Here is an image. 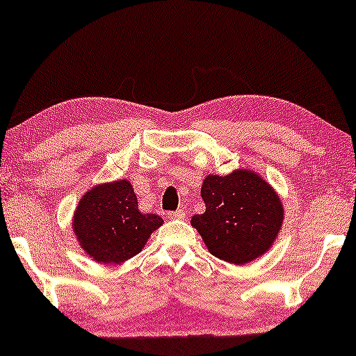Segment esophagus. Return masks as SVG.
Here are the masks:
<instances>
[{
  "label": "esophagus",
  "instance_id": "obj_1",
  "mask_svg": "<svg viewBox=\"0 0 356 356\" xmlns=\"http://www.w3.org/2000/svg\"><path fill=\"white\" fill-rule=\"evenodd\" d=\"M168 219H184L186 218V211L184 209H177V211L168 213Z\"/></svg>",
  "mask_w": 356,
  "mask_h": 356
}]
</instances>
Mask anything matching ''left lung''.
<instances>
[{"mask_svg":"<svg viewBox=\"0 0 356 356\" xmlns=\"http://www.w3.org/2000/svg\"><path fill=\"white\" fill-rule=\"evenodd\" d=\"M200 195L207 209L192 216L191 224L214 257L244 265L261 257L275 243L284 207L259 173L241 168L225 177L208 175Z\"/></svg>","mask_w":356,"mask_h":356,"instance_id":"8db88e82","label":"left lung"}]
</instances>
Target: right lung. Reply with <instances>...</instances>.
Returning <instances> with one entry per match:
<instances>
[{
	"label": "right lung",
	"mask_w": 356,
	"mask_h": 356,
	"mask_svg": "<svg viewBox=\"0 0 356 356\" xmlns=\"http://www.w3.org/2000/svg\"><path fill=\"white\" fill-rule=\"evenodd\" d=\"M162 224L157 214L140 211L127 179L97 184L86 192L72 219L81 249L99 264H121L137 255Z\"/></svg>",
	"instance_id": "add662e5"
}]
</instances>
